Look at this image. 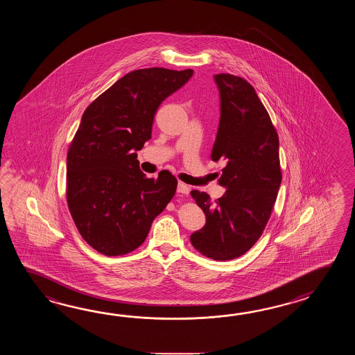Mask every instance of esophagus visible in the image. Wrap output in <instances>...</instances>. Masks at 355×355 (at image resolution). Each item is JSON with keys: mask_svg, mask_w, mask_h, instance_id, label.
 Here are the masks:
<instances>
[{"mask_svg": "<svg viewBox=\"0 0 355 355\" xmlns=\"http://www.w3.org/2000/svg\"><path fill=\"white\" fill-rule=\"evenodd\" d=\"M178 193L179 194H184V196H188L189 191H190V188H189L188 185L187 184H184V182H179L178 184Z\"/></svg>", "mask_w": 355, "mask_h": 355, "instance_id": "esophagus-1", "label": "esophagus"}]
</instances>
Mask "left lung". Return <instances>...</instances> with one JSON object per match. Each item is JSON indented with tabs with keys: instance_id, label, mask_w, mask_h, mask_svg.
<instances>
[{
	"instance_id": "left-lung-1",
	"label": "left lung",
	"mask_w": 355,
	"mask_h": 355,
	"mask_svg": "<svg viewBox=\"0 0 355 355\" xmlns=\"http://www.w3.org/2000/svg\"><path fill=\"white\" fill-rule=\"evenodd\" d=\"M220 119L211 159L226 164L219 185L223 196L211 200L191 190L203 209L205 226L190 236L191 245L213 260H232L248 252L270 218L282 182L279 138L255 89L230 73L214 76Z\"/></svg>"
}]
</instances>
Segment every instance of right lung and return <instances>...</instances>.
Masks as SVG:
<instances>
[{
	"instance_id": "1",
	"label": "right lung",
	"mask_w": 355,
	"mask_h": 355,
	"mask_svg": "<svg viewBox=\"0 0 355 355\" xmlns=\"http://www.w3.org/2000/svg\"><path fill=\"white\" fill-rule=\"evenodd\" d=\"M191 76L193 69H136L86 107L68 148L66 196L78 232L100 254L139 248L175 196L174 175L147 178L136 151L151 138L159 104Z\"/></svg>"
}]
</instances>
